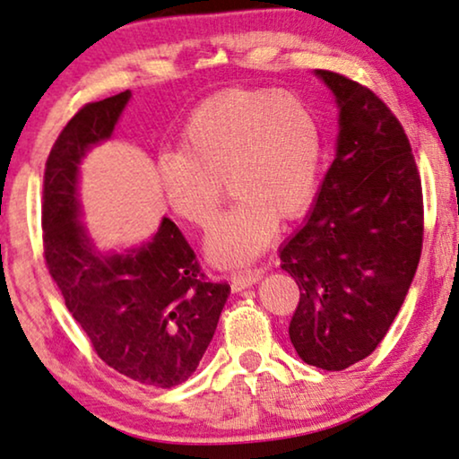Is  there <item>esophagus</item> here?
<instances>
[{
  "label": "esophagus",
  "instance_id": "1",
  "mask_svg": "<svg viewBox=\"0 0 459 459\" xmlns=\"http://www.w3.org/2000/svg\"><path fill=\"white\" fill-rule=\"evenodd\" d=\"M262 276H264L262 270H249V272L235 273V276H232V290L238 292V290L247 289V286L259 282V280H262Z\"/></svg>",
  "mask_w": 459,
  "mask_h": 459
}]
</instances>
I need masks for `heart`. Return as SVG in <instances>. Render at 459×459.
<instances>
[{
  "instance_id": "1",
  "label": "heart",
  "mask_w": 459,
  "mask_h": 459,
  "mask_svg": "<svg viewBox=\"0 0 459 459\" xmlns=\"http://www.w3.org/2000/svg\"><path fill=\"white\" fill-rule=\"evenodd\" d=\"M319 126L307 102L273 88H227L186 121L179 152L156 167L169 210L206 230L227 195L232 206L206 238L216 265L235 268L268 247L280 222L309 210L317 189Z\"/></svg>"
}]
</instances>
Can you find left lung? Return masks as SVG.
I'll use <instances>...</instances> for the list:
<instances>
[{"instance_id": "left-lung-1", "label": "left lung", "mask_w": 459, "mask_h": 459, "mask_svg": "<svg viewBox=\"0 0 459 459\" xmlns=\"http://www.w3.org/2000/svg\"><path fill=\"white\" fill-rule=\"evenodd\" d=\"M340 107L338 150L317 202L280 262L299 286L289 336L307 365L344 371L385 338L425 235L420 175L398 117L377 94L317 70Z\"/></svg>"}]
</instances>
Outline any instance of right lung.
<instances>
[{"mask_svg": "<svg viewBox=\"0 0 459 459\" xmlns=\"http://www.w3.org/2000/svg\"><path fill=\"white\" fill-rule=\"evenodd\" d=\"M129 91L88 102L67 121L45 162L43 257L67 311L102 362L152 387L186 381L206 352L230 286L202 272L179 227L162 218L150 243L99 257L80 224L78 164L111 138Z\"/></svg>", "mask_w": 459, "mask_h": 459, "instance_id": "1", "label": "right lung"}]
</instances>
